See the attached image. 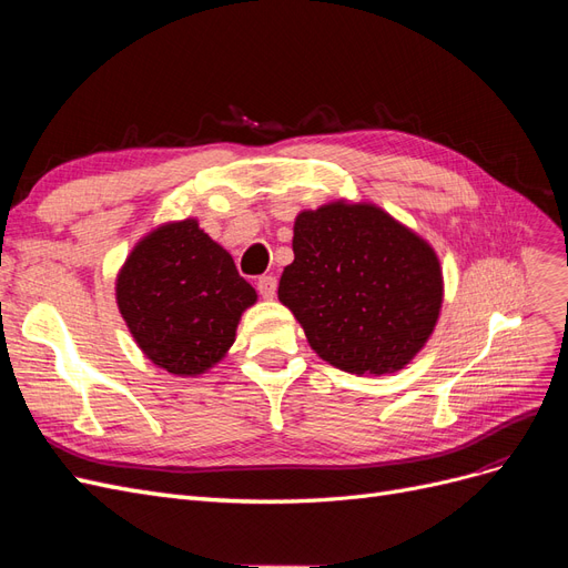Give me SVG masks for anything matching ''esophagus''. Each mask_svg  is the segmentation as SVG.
Instances as JSON below:
<instances>
[{
  "label": "esophagus",
  "mask_w": 568,
  "mask_h": 568,
  "mask_svg": "<svg viewBox=\"0 0 568 568\" xmlns=\"http://www.w3.org/2000/svg\"><path fill=\"white\" fill-rule=\"evenodd\" d=\"M255 286H257V294H261L263 298H272L274 294H277V277H272V274H263V277H257Z\"/></svg>",
  "instance_id": "obj_1"
}]
</instances>
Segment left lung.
<instances>
[{
    "mask_svg": "<svg viewBox=\"0 0 568 568\" xmlns=\"http://www.w3.org/2000/svg\"><path fill=\"white\" fill-rule=\"evenodd\" d=\"M280 301L313 351L351 374L403 369L432 336L443 280L426 242L376 205L329 203L294 225Z\"/></svg>",
    "mask_w": 568,
    "mask_h": 568,
    "instance_id": "1",
    "label": "left lung"
}]
</instances>
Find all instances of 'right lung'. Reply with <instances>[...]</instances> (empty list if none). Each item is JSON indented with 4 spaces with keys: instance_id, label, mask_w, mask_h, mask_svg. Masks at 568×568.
Returning a JSON list of instances; mask_svg holds the SVG:
<instances>
[{
    "instance_id": "right-lung-1",
    "label": "right lung",
    "mask_w": 568,
    "mask_h": 568,
    "mask_svg": "<svg viewBox=\"0 0 568 568\" xmlns=\"http://www.w3.org/2000/svg\"><path fill=\"white\" fill-rule=\"evenodd\" d=\"M118 307L153 365L194 376L227 353L255 288L232 255L201 232L175 222L136 244L118 277Z\"/></svg>"
}]
</instances>
